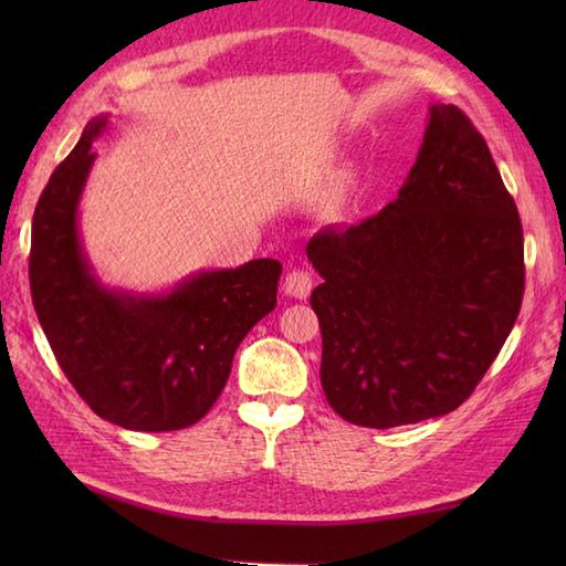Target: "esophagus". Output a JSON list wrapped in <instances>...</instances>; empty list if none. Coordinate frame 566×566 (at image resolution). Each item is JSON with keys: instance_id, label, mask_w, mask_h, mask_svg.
I'll return each instance as SVG.
<instances>
[{"instance_id": "1", "label": "esophagus", "mask_w": 566, "mask_h": 566, "mask_svg": "<svg viewBox=\"0 0 566 566\" xmlns=\"http://www.w3.org/2000/svg\"><path fill=\"white\" fill-rule=\"evenodd\" d=\"M311 290H314V276H311V272L306 270H290L284 276V294L292 296V298H306L311 294Z\"/></svg>"}]
</instances>
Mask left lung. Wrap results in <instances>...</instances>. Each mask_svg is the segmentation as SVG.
Here are the masks:
<instances>
[{"label": "left lung", "mask_w": 566, "mask_h": 566, "mask_svg": "<svg viewBox=\"0 0 566 566\" xmlns=\"http://www.w3.org/2000/svg\"><path fill=\"white\" fill-rule=\"evenodd\" d=\"M399 197L308 240L321 384L347 423L396 428L454 411L518 318L523 226L486 140L454 104H430Z\"/></svg>", "instance_id": "left-lung-1"}]
</instances>
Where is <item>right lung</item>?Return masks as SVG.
<instances>
[{"label":"right lung","mask_w":566,"mask_h":566,"mask_svg":"<svg viewBox=\"0 0 566 566\" xmlns=\"http://www.w3.org/2000/svg\"><path fill=\"white\" fill-rule=\"evenodd\" d=\"M109 116L84 126L35 203L29 280L60 369L114 426L167 432L195 426L219 399L240 340L276 306L282 264L187 276L172 292L136 294L99 282L80 235V199Z\"/></svg>","instance_id":"1"}]
</instances>
